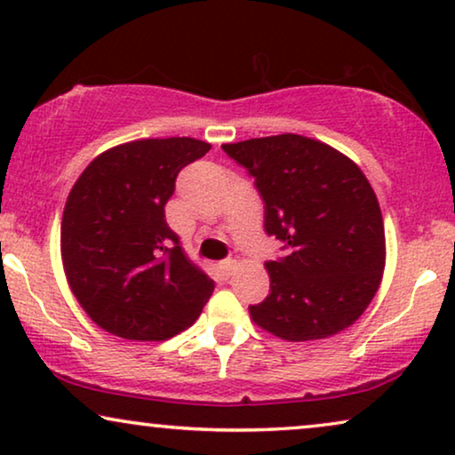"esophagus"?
Here are the masks:
<instances>
[{
  "mask_svg": "<svg viewBox=\"0 0 455 455\" xmlns=\"http://www.w3.org/2000/svg\"><path fill=\"white\" fill-rule=\"evenodd\" d=\"M220 269L226 273V275H229V273H232L234 269H235V260L234 259H226V260H221L220 263Z\"/></svg>",
  "mask_w": 455,
  "mask_h": 455,
  "instance_id": "1",
  "label": "esophagus"
}]
</instances>
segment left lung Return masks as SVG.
<instances>
[{"label":"left lung","mask_w":455,"mask_h":455,"mask_svg":"<svg viewBox=\"0 0 455 455\" xmlns=\"http://www.w3.org/2000/svg\"><path fill=\"white\" fill-rule=\"evenodd\" d=\"M244 167L265 203V232L285 257L267 260L271 290L248 307L252 321L288 341L350 327L377 294L385 229L375 190L360 167L300 134L221 145Z\"/></svg>","instance_id":"8db88e82"}]
</instances>
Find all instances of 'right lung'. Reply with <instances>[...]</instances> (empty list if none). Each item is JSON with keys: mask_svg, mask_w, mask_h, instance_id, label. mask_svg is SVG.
Masks as SVG:
<instances>
[{"mask_svg": "<svg viewBox=\"0 0 455 455\" xmlns=\"http://www.w3.org/2000/svg\"><path fill=\"white\" fill-rule=\"evenodd\" d=\"M209 142L173 136L126 142L92 159L61 217V260L84 313L124 339L161 341L198 319L213 279L165 221L176 178Z\"/></svg>", "mask_w": 455, "mask_h": 455, "instance_id": "right-lung-1", "label": "right lung"}]
</instances>
